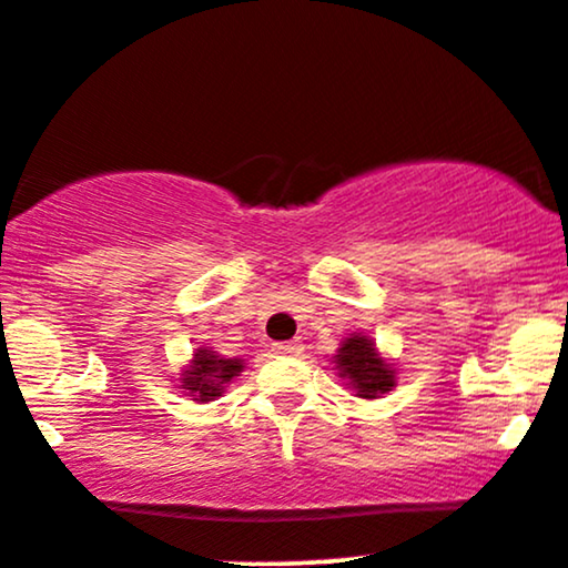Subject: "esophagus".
I'll return each mask as SVG.
<instances>
[{
  "instance_id": "esophagus-1",
  "label": "esophagus",
  "mask_w": 568,
  "mask_h": 568,
  "mask_svg": "<svg viewBox=\"0 0 568 568\" xmlns=\"http://www.w3.org/2000/svg\"><path fill=\"white\" fill-rule=\"evenodd\" d=\"M272 349H275V354H296L302 352V344L298 341H285V344H275Z\"/></svg>"
}]
</instances>
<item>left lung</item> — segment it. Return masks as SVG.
Instances as JSON below:
<instances>
[{
	"instance_id": "left-lung-1",
	"label": "left lung",
	"mask_w": 568,
	"mask_h": 568,
	"mask_svg": "<svg viewBox=\"0 0 568 568\" xmlns=\"http://www.w3.org/2000/svg\"><path fill=\"white\" fill-rule=\"evenodd\" d=\"M333 371L338 378L346 381L359 399H381L396 386L394 362L384 357V352L375 346V338L365 333H349L333 354Z\"/></svg>"
}]
</instances>
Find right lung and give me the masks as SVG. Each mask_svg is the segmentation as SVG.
Here are the masks:
<instances>
[{"label":"right lung","instance_id":"1","mask_svg":"<svg viewBox=\"0 0 568 568\" xmlns=\"http://www.w3.org/2000/svg\"><path fill=\"white\" fill-rule=\"evenodd\" d=\"M245 371V359L237 357H222V354L211 349V346L201 344L193 352V359L182 367L180 378H176V388L184 396H193L197 405H206L224 394V388Z\"/></svg>","mask_w":568,"mask_h":568}]
</instances>
